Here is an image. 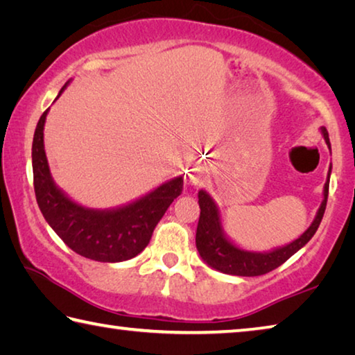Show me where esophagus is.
Masks as SVG:
<instances>
[{
	"instance_id": "esophagus-1",
	"label": "esophagus",
	"mask_w": 355,
	"mask_h": 355,
	"mask_svg": "<svg viewBox=\"0 0 355 355\" xmlns=\"http://www.w3.org/2000/svg\"><path fill=\"white\" fill-rule=\"evenodd\" d=\"M202 183V175H200V172H194L192 173V175L189 177V184H194V186H197V184H200Z\"/></svg>"
}]
</instances>
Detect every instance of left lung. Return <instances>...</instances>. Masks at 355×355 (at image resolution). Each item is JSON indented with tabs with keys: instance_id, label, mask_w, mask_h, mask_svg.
Returning a JSON list of instances; mask_svg holds the SVG:
<instances>
[{
	"instance_id": "1",
	"label": "left lung",
	"mask_w": 355,
	"mask_h": 355,
	"mask_svg": "<svg viewBox=\"0 0 355 355\" xmlns=\"http://www.w3.org/2000/svg\"><path fill=\"white\" fill-rule=\"evenodd\" d=\"M321 135L330 150L329 133L324 127H321ZM330 172H332V164L329 167L327 180L326 184H324L322 202L320 208H318L315 219L310 224V227L290 244H285L282 245V248H275L268 252L245 250L233 243L232 239L225 235L224 227H222L219 207L216 205L213 197L209 196L207 191L200 189V218L199 224H197L196 245L202 260L205 261L208 266L216 269V271L230 275H241V277H255V275H263L272 271L275 268H279L280 264H284L288 260V258L296 254L299 249H302L304 245L313 238L318 227H320L327 205Z\"/></svg>"
}]
</instances>
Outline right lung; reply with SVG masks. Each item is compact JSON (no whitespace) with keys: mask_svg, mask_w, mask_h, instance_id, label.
Listing matches in <instances>:
<instances>
[{"mask_svg":"<svg viewBox=\"0 0 355 355\" xmlns=\"http://www.w3.org/2000/svg\"><path fill=\"white\" fill-rule=\"evenodd\" d=\"M69 83L64 84L56 100ZM48 111L40 116L33 139L35 199L48 225L71 250L95 261L119 263L141 254L150 243L156 224L182 194L183 177L159 184L127 205L110 209L83 207L58 188L51 177L44 146Z\"/></svg>","mask_w":355,"mask_h":355,"instance_id":"right-lung-1","label":"right lung"}]
</instances>
